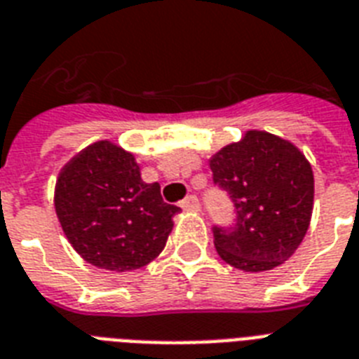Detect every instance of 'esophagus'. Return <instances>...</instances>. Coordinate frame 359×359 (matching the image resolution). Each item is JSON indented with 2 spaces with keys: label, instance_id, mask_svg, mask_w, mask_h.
Instances as JSON below:
<instances>
[{
  "label": "esophagus",
  "instance_id": "obj_1",
  "mask_svg": "<svg viewBox=\"0 0 359 359\" xmlns=\"http://www.w3.org/2000/svg\"><path fill=\"white\" fill-rule=\"evenodd\" d=\"M180 207L184 208V210H201V203H199L196 196H188L184 201L180 203Z\"/></svg>",
  "mask_w": 359,
  "mask_h": 359
}]
</instances>
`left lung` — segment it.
<instances>
[{"label": "left lung", "instance_id": "1", "mask_svg": "<svg viewBox=\"0 0 359 359\" xmlns=\"http://www.w3.org/2000/svg\"><path fill=\"white\" fill-rule=\"evenodd\" d=\"M214 184L233 203L235 222L214 225V245L231 266L272 270L300 245L313 212V171L292 143L251 130L210 158Z\"/></svg>", "mask_w": 359, "mask_h": 359}]
</instances>
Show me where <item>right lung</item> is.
Returning a JSON list of instances; mask_svg holds the SVG:
<instances>
[{"label": "right lung", "instance_id": "right-lung-1", "mask_svg": "<svg viewBox=\"0 0 359 359\" xmlns=\"http://www.w3.org/2000/svg\"><path fill=\"white\" fill-rule=\"evenodd\" d=\"M179 210L163 201L158 182L141 180L135 158L109 141L76 154L55 184V212L72 248L111 272L156 259Z\"/></svg>", "mask_w": 359, "mask_h": 359}]
</instances>
